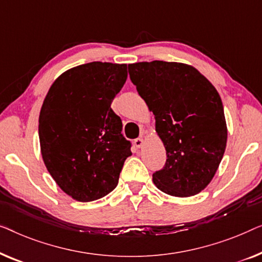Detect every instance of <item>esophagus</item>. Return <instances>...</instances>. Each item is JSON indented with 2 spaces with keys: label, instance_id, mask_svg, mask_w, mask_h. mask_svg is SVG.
<instances>
[{
  "label": "esophagus",
  "instance_id": "obj_1",
  "mask_svg": "<svg viewBox=\"0 0 262 262\" xmlns=\"http://www.w3.org/2000/svg\"><path fill=\"white\" fill-rule=\"evenodd\" d=\"M143 143H145V141H143L142 138H138L134 140V145L138 147V148H141V147L143 146Z\"/></svg>",
  "mask_w": 262,
  "mask_h": 262
}]
</instances>
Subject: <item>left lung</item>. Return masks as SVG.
<instances>
[{
    "mask_svg": "<svg viewBox=\"0 0 262 262\" xmlns=\"http://www.w3.org/2000/svg\"><path fill=\"white\" fill-rule=\"evenodd\" d=\"M128 72L154 114L166 149V164L153 173V183L174 197L200 193L212 180L227 146L226 117L215 86L183 62H135Z\"/></svg>",
    "mask_w": 262,
    "mask_h": 262,
    "instance_id": "8db88e82",
    "label": "left lung"
}]
</instances>
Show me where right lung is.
Segmentation results:
<instances>
[{"mask_svg": "<svg viewBox=\"0 0 262 262\" xmlns=\"http://www.w3.org/2000/svg\"><path fill=\"white\" fill-rule=\"evenodd\" d=\"M127 64L93 61L61 73L39 115L42 160L54 182L78 202L115 189L130 142L112 102L127 79Z\"/></svg>", "mask_w": 262, "mask_h": 262, "instance_id": "add662e5", "label": "right lung"}]
</instances>
